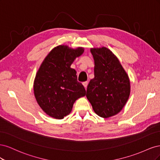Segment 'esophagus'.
Segmentation results:
<instances>
[{
	"mask_svg": "<svg viewBox=\"0 0 160 160\" xmlns=\"http://www.w3.org/2000/svg\"><path fill=\"white\" fill-rule=\"evenodd\" d=\"M83 86L85 87V88L86 89L87 87H88V81H84V82H83Z\"/></svg>",
	"mask_w": 160,
	"mask_h": 160,
	"instance_id": "34e87169",
	"label": "esophagus"
}]
</instances>
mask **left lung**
<instances>
[{
  "label": "left lung",
  "mask_w": 160,
  "mask_h": 160,
  "mask_svg": "<svg viewBox=\"0 0 160 160\" xmlns=\"http://www.w3.org/2000/svg\"><path fill=\"white\" fill-rule=\"evenodd\" d=\"M91 52L95 77L88 86L86 97L97 115L108 118L119 113L126 104L129 79L117 57L108 48H92Z\"/></svg>",
  "instance_id": "1"
}]
</instances>
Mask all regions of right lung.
Here are the masks:
<instances>
[{
    "mask_svg": "<svg viewBox=\"0 0 160 160\" xmlns=\"http://www.w3.org/2000/svg\"><path fill=\"white\" fill-rule=\"evenodd\" d=\"M84 49L68 46L55 47L45 57L34 81V94L38 105L50 117L63 119L69 115L75 101L85 95L83 85L77 81L72 62Z\"/></svg>",
    "mask_w": 160,
    "mask_h": 160,
    "instance_id": "1",
    "label": "right lung"
}]
</instances>
